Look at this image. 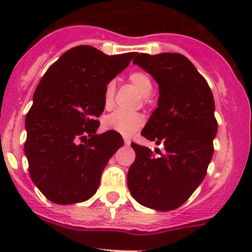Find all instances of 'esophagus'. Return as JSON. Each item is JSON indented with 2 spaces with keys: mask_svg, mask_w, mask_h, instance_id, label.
I'll list each match as a JSON object with an SVG mask.
<instances>
[{
  "mask_svg": "<svg viewBox=\"0 0 252 252\" xmlns=\"http://www.w3.org/2000/svg\"><path fill=\"white\" fill-rule=\"evenodd\" d=\"M124 143H126V146H129V144H130V138L126 137V135H124Z\"/></svg>",
  "mask_w": 252,
  "mask_h": 252,
  "instance_id": "34e87169",
  "label": "esophagus"
}]
</instances>
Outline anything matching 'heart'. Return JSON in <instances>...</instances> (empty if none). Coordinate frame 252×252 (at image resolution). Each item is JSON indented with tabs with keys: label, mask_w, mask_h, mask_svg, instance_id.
I'll list each match as a JSON object with an SVG mask.
<instances>
[{
	"label": "heart",
	"mask_w": 252,
	"mask_h": 252,
	"mask_svg": "<svg viewBox=\"0 0 252 252\" xmlns=\"http://www.w3.org/2000/svg\"><path fill=\"white\" fill-rule=\"evenodd\" d=\"M128 81L137 88L138 92L144 96V100H147L148 95L153 90V83H152V78L148 72L144 70H133L131 72H129ZM115 92H117V84L114 80H110L104 89V106L106 109L112 108L114 104ZM143 124H144V119H143L142 114L124 112V110H115L103 118L104 128L126 135L133 134L134 131L142 128Z\"/></svg>",
	"instance_id": "heart-1"
}]
</instances>
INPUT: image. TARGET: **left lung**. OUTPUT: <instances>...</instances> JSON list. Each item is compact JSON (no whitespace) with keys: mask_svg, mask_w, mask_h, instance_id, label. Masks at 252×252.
I'll use <instances>...</instances> for the list:
<instances>
[{"mask_svg":"<svg viewBox=\"0 0 252 252\" xmlns=\"http://www.w3.org/2000/svg\"><path fill=\"white\" fill-rule=\"evenodd\" d=\"M133 63L158 83V108L140 134L164 152L131 143L135 160L128 187L137 202L157 211L182 206L207 173L217 133L214 95L194 65L176 53L135 54Z\"/></svg>","mask_w":252,"mask_h":252,"instance_id":"left-lung-1","label":"left lung"}]
</instances>
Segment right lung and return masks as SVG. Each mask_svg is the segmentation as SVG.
<instances>
[{
    "label": "right lung",
    "mask_w": 252,
    "mask_h": 252,
    "mask_svg": "<svg viewBox=\"0 0 252 252\" xmlns=\"http://www.w3.org/2000/svg\"><path fill=\"white\" fill-rule=\"evenodd\" d=\"M134 55H105L88 45L72 47L38 83L25 121L24 149L31 180L51 202L89 199L110 157L124 144L114 130L96 134L98 118L105 108V85Z\"/></svg>",
    "instance_id": "add662e5"
}]
</instances>
